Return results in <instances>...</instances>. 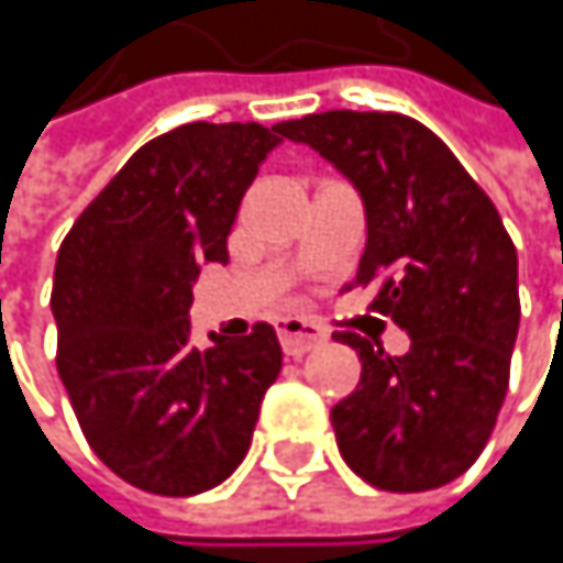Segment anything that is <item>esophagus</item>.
<instances>
[{"label":"esophagus","mask_w":563,"mask_h":563,"mask_svg":"<svg viewBox=\"0 0 563 563\" xmlns=\"http://www.w3.org/2000/svg\"><path fill=\"white\" fill-rule=\"evenodd\" d=\"M277 335H280L283 352L292 355V358H299V355L319 349V345L329 339L325 329H322L319 322L302 319V316H286V319H280V322H277Z\"/></svg>","instance_id":"34e87169"}]
</instances>
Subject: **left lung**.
Segmentation results:
<instances>
[{"label":"left lung","mask_w":563,"mask_h":563,"mask_svg":"<svg viewBox=\"0 0 563 563\" xmlns=\"http://www.w3.org/2000/svg\"><path fill=\"white\" fill-rule=\"evenodd\" d=\"M283 133L325 156L365 201L362 286L410 335L407 355L335 332L362 358L332 407L342 460L375 489L427 493L463 476L489 443L518 335V257L493 198L450 146L404 113L329 110Z\"/></svg>","instance_id":"8db88e82"}]
</instances>
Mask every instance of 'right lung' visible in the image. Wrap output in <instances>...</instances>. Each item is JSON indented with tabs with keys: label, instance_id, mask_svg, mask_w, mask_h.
I'll return each mask as SVG.
<instances>
[{
	"label": "right lung",
	"instance_id": "add662e5",
	"mask_svg": "<svg viewBox=\"0 0 563 563\" xmlns=\"http://www.w3.org/2000/svg\"><path fill=\"white\" fill-rule=\"evenodd\" d=\"M283 123H185L150 140L80 211L55 264L57 375L107 470L198 496L247 456L283 352L274 325L191 345V283L228 261L244 191Z\"/></svg>",
	"mask_w": 563,
	"mask_h": 563
}]
</instances>
